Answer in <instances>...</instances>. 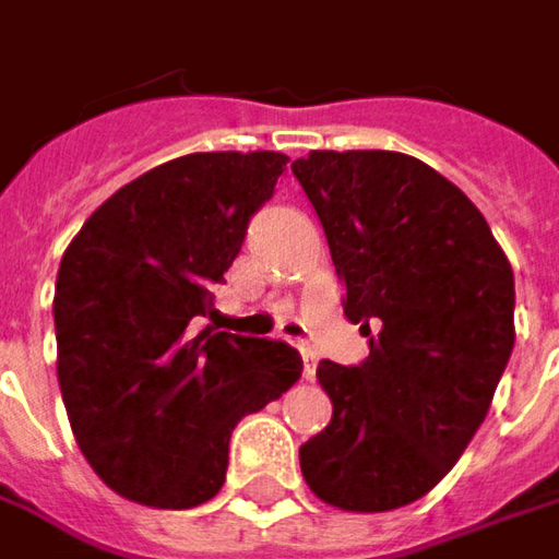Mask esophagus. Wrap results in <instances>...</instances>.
Here are the masks:
<instances>
[{"label":"esophagus","instance_id":"obj_1","mask_svg":"<svg viewBox=\"0 0 559 559\" xmlns=\"http://www.w3.org/2000/svg\"><path fill=\"white\" fill-rule=\"evenodd\" d=\"M301 356H304V377H307V380H313V374H317V353H313V349H307V346H301Z\"/></svg>","mask_w":559,"mask_h":559}]
</instances>
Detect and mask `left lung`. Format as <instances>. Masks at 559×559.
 Listing matches in <instances>:
<instances>
[{
    "label": "left lung",
    "instance_id": "left-lung-1",
    "mask_svg": "<svg viewBox=\"0 0 559 559\" xmlns=\"http://www.w3.org/2000/svg\"><path fill=\"white\" fill-rule=\"evenodd\" d=\"M329 237L359 365L319 361L331 423L301 444L322 502L392 511L432 490L487 417L514 349V273L480 210L402 152L292 164Z\"/></svg>",
    "mask_w": 559,
    "mask_h": 559
}]
</instances>
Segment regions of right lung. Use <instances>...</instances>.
I'll list each match as a JSON object with an SVG mask.
<instances>
[{
  "mask_svg": "<svg viewBox=\"0 0 559 559\" xmlns=\"http://www.w3.org/2000/svg\"><path fill=\"white\" fill-rule=\"evenodd\" d=\"M286 160H167L115 191L69 242L53 292L57 380L84 460L124 499H213L234 426L301 377L298 349L283 341L206 325Z\"/></svg>",
  "mask_w": 559,
  "mask_h": 559,
  "instance_id": "1",
  "label": "right lung"
}]
</instances>
